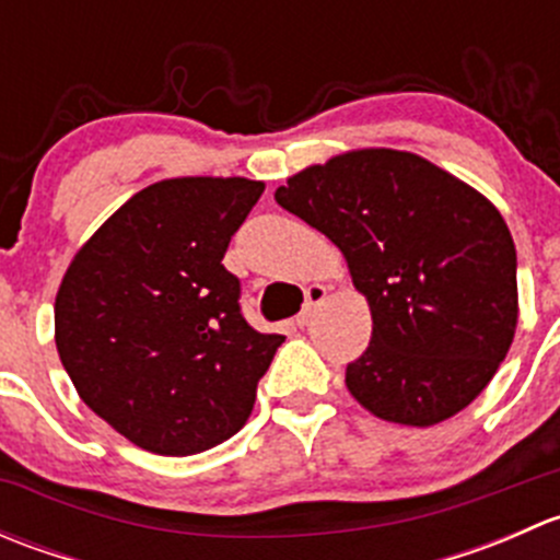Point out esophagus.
<instances>
[{"label":"esophagus","instance_id":"esophagus-1","mask_svg":"<svg viewBox=\"0 0 560 560\" xmlns=\"http://www.w3.org/2000/svg\"><path fill=\"white\" fill-rule=\"evenodd\" d=\"M325 295H327L325 287H319V284L308 287V290H306V308H303V312L298 314V319H295L298 327H308V325H312L316 308H319L322 303H325Z\"/></svg>","mask_w":560,"mask_h":560}]
</instances>
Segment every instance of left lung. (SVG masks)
<instances>
[{
    "label": "left lung",
    "instance_id": "left-lung-1",
    "mask_svg": "<svg viewBox=\"0 0 560 560\" xmlns=\"http://www.w3.org/2000/svg\"><path fill=\"white\" fill-rule=\"evenodd\" d=\"M276 202L341 248L369 301L371 343L347 365L363 409L428 428L488 387L517 327L515 241L488 197L409 151L358 149Z\"/></svg>",
    "mask_w": 560,
    "mask_h": 560
}]
</instances>
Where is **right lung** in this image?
Here are the masks:
<instances>
[{
	"instance_id": "add662e5",
	"label": "right lung",
	"mask_w": 560,
	"mask_h": 560,
	"mask_svg": "<svg viewBox=\"0 0 560 560\" xmlns=\"http://www.w3.org/2000/svg\"><path fill=\"white\" fill-rule=\"evenodd\" d=\"M262 180L167 178L129 197L72 257L56 349L83 404L156 455H197L246 425L284 336L241 314L222 265Z\"/></svg>"
}]
</instances>
